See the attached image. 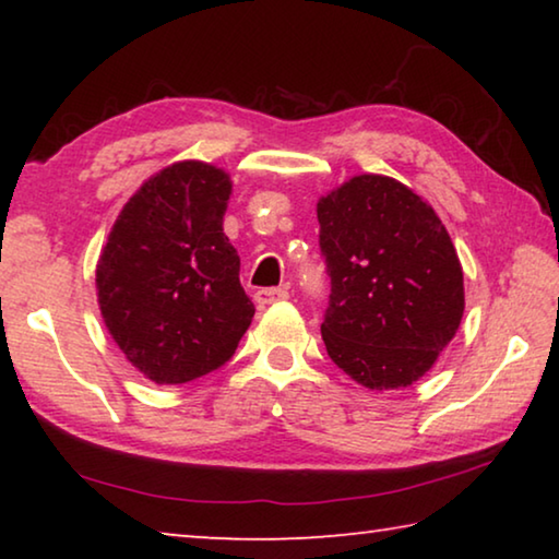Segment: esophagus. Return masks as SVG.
I'll list each match as a JSON object with an SVG mask.
<instances>
[{
    "instance_id": "obj_1",
    "label": "esophagus",
    "mask_w": 559,
    "mask_h": 559,
    "mask_svg": "<svg viewBox=\"0 0 559 559\" xmlns=\"http://www.w3.org/2000/svg\"><path fill=\"white\" fill-rule=\"evenodd\" d=\"M286 298H288L286 288H261V290H257V296H253V300H257L259 308L273 306V302H281Z\"/></svg>"
}]
</instances>
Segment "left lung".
Listing matches in <instances>:
<instances>
[{
	"instance_id": "8db88e82",
	"label": "left lung",
	"mask_w": 559,
	"mask_h": 559,
	"mask_svg": "<svg viewBox=\"0 0 559 559\" xmlns=\"http://www.w3.org/2000/svg\"><path fill=\"white\" fill-rule=\"evenodd\" d=\"M330 302L328 355L367 390H402L431 370L463 318V271L447 226L409 187L359 175L320 197Z\"/></svg>"
}]
</instances>
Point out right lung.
<instances>
[{
  "instance_id": "right-lung-1",
  "label": "right lung",
  "mask_w": 559,
  "mask_h": 559,
  "mask_svg": "<svg viewBox=\"0 0 559 559\" xmlns=\"http://www.w3.org/2000/svg\"><path fill=\"white\" fill-rule=\"evenodd\" d=\"M231 179L185 159L130 197L96 266L100 316L132 367L185 384L229 362L253 302L224 234Z\"/></svg>"
}]
</instances>
